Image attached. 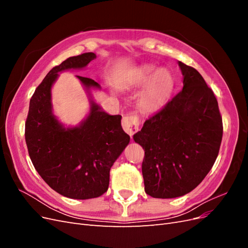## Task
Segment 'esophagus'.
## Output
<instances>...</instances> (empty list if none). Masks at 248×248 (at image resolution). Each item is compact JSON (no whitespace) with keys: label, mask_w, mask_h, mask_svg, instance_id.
<instances>
[{"label":"esophagus","mask_w":248,"mask_h":248,"mask_svg":"<svg viewBox=\"0 0 248 248\" xmlns=\"http://www.w3.org/2000/svg\"><path fill=\"white\" fill-rule=\"evenodd\" d=\"M140 120L137 115H127L122 120V127L126 133L132 137L139 130Z\"/></svg>","instance_id":"esophagus-1"}]
</instances>
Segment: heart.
<instances>
[{
    "instance_id": "obj_1",
    "label": "heart",
    "mask_w": 248,
    "mask_h": 248,
    "mask_svg": "<svg viewBox=\"0 0 248 248\" xmlns=\"http://www.w3.org/2000/svg\"><path fill=\"white\" fill-rule=\"evenodd\" d=\"M123 85L129 88L144 87L138 98V107L145 112L160 109L169 100L175 87V79L170 70H157L154 66H140L127 78Z\"/></svg>"
}]
</instances>
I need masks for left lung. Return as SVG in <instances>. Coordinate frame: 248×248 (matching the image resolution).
<instances>
[{"label":"left lung","mask_w":248,"mask_h":248,"mask_svg":"<svg viewBox=\"0 0 248 248\" xmlns=\"http://www.w3.org/2000/svg\"><path fill=\"white\" fill-rule=\"evenodd\" d=\"M178 65L182 91L133 136L145 151V191L156 199L182 197L196 188L212 169L222 140L213 91L198 70L180 61Z\"/></svg>","instance_id":"1"}]
</instances>
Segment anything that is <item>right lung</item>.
Returning a JSON list of instances; mask_svg holds the SVG:
<instances>
[{
  "label": "right lung",
  "mask_w": 248,
  "mask_h": 248,
  "mask_svg": "<svg viewBox=\"0 0 248 248\" xmlns=\"http://www.w3.org/2000/svg\"><path fill=\"white\" fill-rule=\"evenodd\" d=\"M96 58L94 52L70 57L52 68L30 100L26 142L30 158L50 188L74 200L98 198L109 184L112 164L129 144L121 126L122 116H110L97 104L92 89L100 85L77 76L89 95L90 111L78 126L67 127L52 112L51 88L59 72L82 69Z\"/></svg>",
  "instance_id": "right-lung-1"
}]
</instances>
